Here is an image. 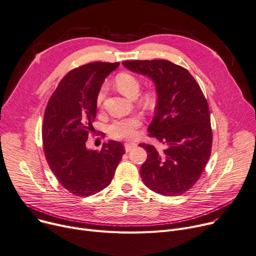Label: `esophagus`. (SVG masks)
I'll use <instances>...</instances> for the list:
<instances>
[{
  "instance_id": "obj_1",
  "label": "esophagus",
  "mask_w": 256,
  "mask_h": 256,
  "mask_svg": "<svg viewBox=\"0 0 256 256\" xmlns=\"http://www.w3.org/2000/svg\"><path fill=\"white\" fill-rule=\"evenodd\" d=\"M136 146H137V144L136 143H124V148H126V151L128 152L130 151L132 148H134Z\"/></svg>"
}]
</instances>
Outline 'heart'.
<instances>
[{
	"label": "heart",
	"instance_id": "1",
	"mask_svg": "<svg viewBox=\"0 0 256 256\" xmlns=\"http://www.w3.org/2000/svg\"><path fill=\"white\" fill-rule=\"evenodd\" d=\"M115 83L117 88L124 94L128 98H136L140 90V81L139 79L130 73L122 72L119 73L115 78ZM106 94V86L102 85L98 92L96 103L98 108H100ZM156 96L152 92H147L142 96V103L150 108L154 105ZM143 124L142 118L138 115H132L130 117L118 118L113 120L107 128L109 137L114 140H130L134 138L137 134L138 128Z\"/></svg>",
	"mask_w": 256,
	"mask_h": 256
}]
</instances>
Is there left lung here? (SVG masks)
I'll list each match as a JSON object with an SVG mask.
<instances>
[{
    "mask_svg": "<svg viewBox=\"0 0 256 256\" xmlns=\"http://www.w3.org/2000/svg\"><path fill=\"white\" fill-rule=\"evenodd\" d=\"M132 72L147 75L156 84V116L148 136L166 145L162 151L148 143L140 168L149 190L166 196H181L198 182L210 158L212 128L208 102L185 68L166 60H124Z\"/></svg>",
    "mask_w": 256,
    "mask_h": 256,
    "instance_id": "obj_1",
    "label": "left lung"
}]
</instances>
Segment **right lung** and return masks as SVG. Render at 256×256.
Returning <instances> with one entry per match:
<instances>
[{"instance_id": "right-lung-1", "label": "right lung", "mask_w": 256, "mask_h": 256, "mask_svg": "<svg viewBox=\"0 0 256 256\" xmlns=\"http://www.w3.org/2000/svg\"><path fill=\"white\" fill-rule=\"evenodd\" d=\"M118 66V62H94L71 70L44 112L42 142L47 164L64 188L76 196L106 188L126 152L116 141L105 143L100 150H88L85 145L94 132L98 92Z\"/></svg>"}]
</instances>
